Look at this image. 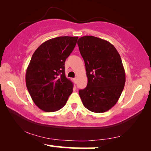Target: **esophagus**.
<instances>
[{"instance_id":"34e87169","label":"esophagus","mask_w":151,"mask_h":151,"mask_svg":"<svg viewBox=\"0 0 151 151\" xmlns=\"http://www.w3.org/2000/svg\"><path fill=\"white\" fill-rule=\"evenodd\" d=\"M73 81H74V83H77V78H74V79H73Z\"/></svg>"}]
</instances>
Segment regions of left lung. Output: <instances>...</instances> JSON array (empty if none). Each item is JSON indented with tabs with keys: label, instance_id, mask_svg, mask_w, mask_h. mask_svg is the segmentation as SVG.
<instances>
[{
	"label": "left lung",
	"instance_id": "1",
	"mask_svg": "<svg viewBox=\"0 0 151 151\" xmlns=\"http://www.w3.org/2000/svg\"><path fill=\"white\" fill-rule=\"evenodd\" d=\"M85 62L88 84L79 90L83 106L101 113L109 110L119 99L126 74L119 52L110 42L93 36H84L77 42Z\"/></svg>",
	"mask_w": 151,
	"mask_h": 151
}]
</instances>
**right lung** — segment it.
I'll use <instances>...</instances> for the list:
<instances>
[{"label":"right lung","mask_w":151,"mask_h":151,"mask_svg":"<svg viewBox=\"0 0 151 151\" xmlns=\"http://www.w3.org/2000/svg\"><path fill=\"white\" fill-rule=\"evenodd\" d=\"M77 37L47 40L36 50L27 68L26 86L34 103L45 112L63 107L73 83L65 77V62L73 51Z\"/></svg>","instance_id":"1"}]
</instances>
